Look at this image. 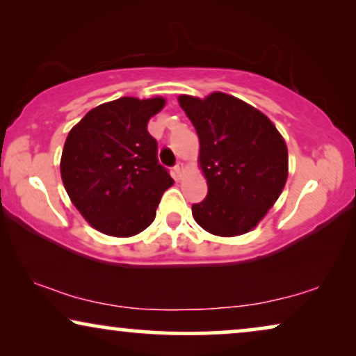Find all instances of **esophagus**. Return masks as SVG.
I'll list each match as a JSON object with an SVG mask.
<instances>
[{
    "instance_id": "esophagus-1",
    "label": "esophagus",
    "mask_w": 356,
    "mask_h": 356,
    "mask_svg": "<svg viewBox=\"0 0 356 356\" xmlns=\"http://www.w3.org/2000/svg\"><path fill=\"white\" fill-rule=\"evenodd\" d=\"M173 172H175V175H177V178L179 179L184 175V165L183 163H178L177 167L173 168Z\"/></svg>"
}]
</instances>
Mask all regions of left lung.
I'll return each instance as SVG.
<instances>
[{"instance_id":"8db88e82","label":"left lung","mask_w":356,"mask_h":356,"mask_svg":"<svg viewBox=\"0 0 356 356\" xmlns=\"http://www.w3.org/2000/svg\"><path fill=\"white\" fill-rule=\"evenodd\" d=\"M178 104L196 128L197 162L207 179L206 199L191 209L194 220L212 235H245L284 191L285 139L262 111L223 92L179 95Z\"/></svg>"}]
</instances>
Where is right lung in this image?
<instances>
[{
    "label": "right lung",
    "instance_id": "add662e5",
    "mask_svg": "<svg viewBox=\"0 0 356 356\" xmlns=\"http://www.w3.org/2000/svg\"><path fill=\"white\" fill-rule=\"evenodd\" d=\"M165 104L163 97H121L92 108L67 134L60 162L63 184L100 233L126 238L145 230L173 184L147 131Z\"/></svg>",
    "mask_w": 356,
    "mask_h": 356
}]
</instances>
